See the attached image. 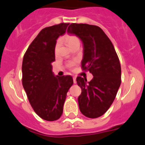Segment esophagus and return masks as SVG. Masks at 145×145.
<instances>
[{
	"label": "esophagus",
	"mask_w": 145,
	"mask_h": 145,
	"mask_svg": "<svg viewBox=\"0 0 145 145\" xmlns=\"http://www.w3.org/2000/svg\"><path fill=\"white\" fill-rule=\"evenodd\" d=\"M73 80H74V84H76V77H73Z\"/></svg>",
	"instance_id": "obj_1"
}]
</instances>
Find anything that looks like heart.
I'll use <instances>...</instances> for the list:
<instances>
[{"instance_id": "b5f03b06", "label": "heart", "mask_w": 145, "mask_h": 145, "mask_svg": "<svg viewBox=\"0 0 145 145\" xmlns=\"http://www.w3.org/2000/svg\"><path fill=\"white\" fill-rule=\"evenodd\" d=\"M63 41L67 44L68 46H69L70 48L72 47L73 46H74V45L80 44V39H79L76 36H75V35H72V34L65 35V36H64L63 38ZM59 45H60V41H58L57 43H56V44H55V52L57 51ZM75 64H76V62H75V61H72V62L69 63L67 66L69 68V69H71V68L75 65Z\"/></svg>"}]
</instances>
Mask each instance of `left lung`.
I'll use <instances>...</instances> for the list:
<instances>
[{
  "label": "left lung",
  "instance_id": "obj_1",
  "mask_svg": "<svg viewBox=\"0 0 145 145\" xmlns=\"http://www.w3.org/2000/svg\"><path fill=\"white\" fill-rule=\"evenodd\" d=\"M67 31L82 41V69L93 76L88 82L82 76L76 78L82 89L78 97L80 112L87 118H99L110 107L121 83L119 58L112 41L99 26L72 23Z\"/></svg>",
  "mask_w": 145,
  "mask_h": 145
}]
</instances>
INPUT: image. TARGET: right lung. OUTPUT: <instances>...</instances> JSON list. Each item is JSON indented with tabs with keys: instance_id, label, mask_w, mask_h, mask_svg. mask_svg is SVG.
<instances>
[{
	"instance_id": "add662e5",
	"label": "right lung",
	"mask_w": 145,
	"mask_h": 145,
	"mask_svg": "<svg viewBox=\"0 0 145 145\" xmlns=\"http://www.w3.org/2000/svg\"><path fill=\"white\" fill-rule=\"evenodd\" d=\"M69 23L42 29L31 42L22 60V85L35 112L47 121L57 120L63 114L72 76H55L52 63L55 60L56 40L64 34Z\"/></svg>"
}]
</instances>
